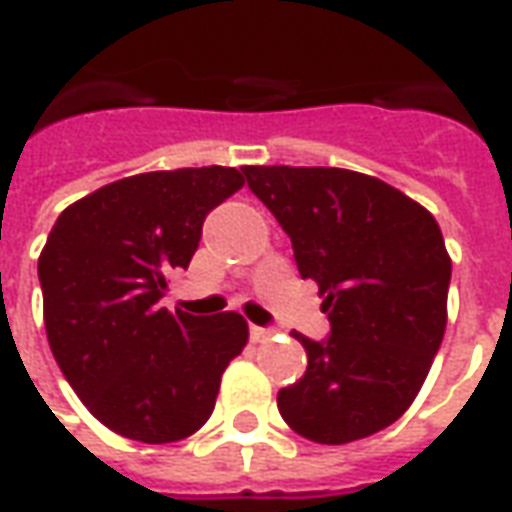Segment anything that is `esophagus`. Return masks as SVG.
I'll list each match as a JSON object with an SVG mask.
<instances>
[{"mask_svg":"<svg viewBox=\"0 0 512 512\" xmlns=\"http://www.w3.org/2000/svg\"><path fill=\"white\" fill-rule=\"evenodd\" d=\"M249 334H252V340H255V343H263V340L271 337V329H263V326H249Z\"/></svg>","mask_w":512,"mask_h":512,"instance_id":"obj_1","label":"esophagus"}]
</instances>
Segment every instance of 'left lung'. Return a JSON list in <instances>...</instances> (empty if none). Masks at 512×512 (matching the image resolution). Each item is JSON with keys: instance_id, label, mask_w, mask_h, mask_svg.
<instances>
[{"instance_id": "left-lung-1", "label": "left lung", "mask_w": 512, "mask_h": 512, "mask_svg": "<svg viewBox=\"0 0 512 512\" xmlns=\"http://www.w3.org/2000/svg\"><path fill=\"white\" fill-rule=\"evenodd\" d=\"M249 189L318 282L332 334L279 389L282 419L318 444L389 428L425 384L447 329L452 260L436 219L384 180L337 167H244Z\"/></svg>"}]
</instances>
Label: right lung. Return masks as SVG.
<instances>
[{
	"label": "right lung",
	"mask_w": 512,
	"mask_h": 512,
	"mask_svg": "<svg viewBox=\"0 0 512 512\" xmlns=\"http://www.w3.org/2000/svg\"><path fill=\"white\" fill-rule=\"evenodd\" d=\"M244 186L235 167L142 172L60 213L38 257L51 354L98 422L145 444L200 430L244 351L238 312L200 318L158 301L189 268L205 216Z\"/></svg>",
	"instance_id": "1"
}]
</instances>
